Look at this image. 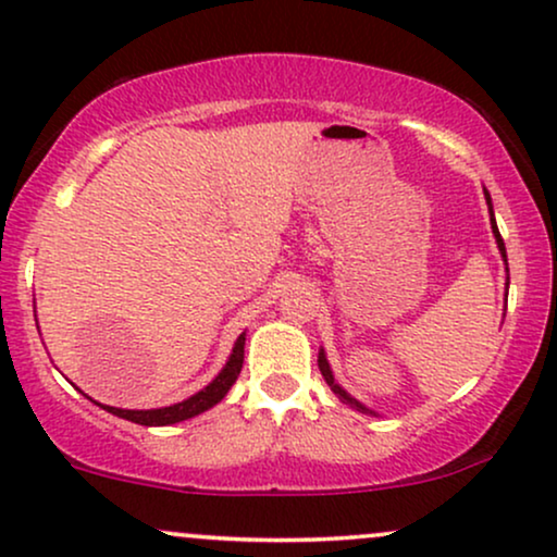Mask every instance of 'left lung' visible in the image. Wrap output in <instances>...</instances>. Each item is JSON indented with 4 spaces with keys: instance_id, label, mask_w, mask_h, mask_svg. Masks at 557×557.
I'll use <instances>...</instances> for the list:
<instances>
[{
    "instance_id": "left-lung-1",
    "label": "left lung",
    "mask_w": 557,
    "mask_h": 557,
    "mask_svg": "<svg viewBox=\"0 0 557 557\" xmlns=\"http://www.w3.org/2000/svg\"><path fill=\"white\" fill-rule=\"evenodd\" d=\"M485 203H488V211H491V230H493V237H496V245H498V250H500V258H504V263H506V245H504V239H500V232H498V224H496V219H493V203H491V194L488 190H485ZM506 273H509V263H506ZM506 289H509V278H506ZM318 367H320V372H322V376H325V382H327V387L333 389L335 395L341 397L343 403L346 405H351L354 410H359V413H369V416H376L372 408H367V405L363 403H359L356 400L354 395H348L346 389L341 387L338 384V380H335V374H333V369H331V363H327V356H325V348H320V354H318Z\"/></svg>"
}]
</instances>
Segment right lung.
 Here are the masks:
<instances>
[{
  "label": "right lung",
  "mask_w": 557,
  "mask_h": 557,
  "mask_svg": "<svg viewBox=\"0 0 557 557\" xmlns=\"http://www.w3.org/2000/svg\"><path fill=\"white\" fill-rule=\"evenodd\" d=\"M243 361H245V333H239V338L235 341V346H232V354L222 367V372L206 384L203 389H198L196 395L185 397V400L175 405H164V408H149V410H126V408H113V405H102V403L98 405L102 410H108V413L126 418V421L139 423V425H173V423L188 421V418L201 416L203 410L214 408L216 403L224 400V395L230 393L232 384L237 382L239 372H243ZM89 400H92V397H89Z\"/></svg>",
  "instance_id": "add662e5"
}]
</instances>
